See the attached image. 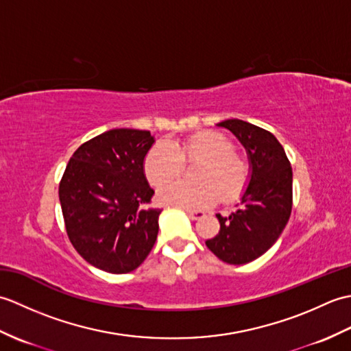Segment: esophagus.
I'll return each instance as SVG.
<instances>
[{"mask_svg": "<svg viewBox=\"0 0 351 351\" xmlns=\"http://www.w3.org/2000/svg\"><path fill=\"white\" fill-rule=\"evenodd\" d=\"M187 211V214L190 215L191 220H200L205 217V213L204 211H195V210H185Z\"/></svg>", "mask_w": 351, "mask_h": 351, "instance_id": "obj_1", "label": "esophagus"}]
</instances>
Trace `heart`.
Returning a JSON list of instances; mask_svg holds the SVG:
<instances>
[{"label": "heart", "mask_w": 351, "mask_h": 351, "mask_svg": "<svg viewBox=\"0 0 351 351\" xmlns=\"http://www.w3.org/2000/svg\"><path fill=\"white\" fill-rule=\"evenodd\" d=\"M191 161H199L193 170L196 182L178 181L161 189L158 199L162 204L206 210L217 202L219 196L221 200H232L245 187L247 162L232 152V143L225 136L214 131L155 145L145 158V175L154 187H161L176 180L184 162Z\"/></svg>", "instance_id": "obj_1"}]
</instances>
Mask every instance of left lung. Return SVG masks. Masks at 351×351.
<instances>
[{
  "mask_svg": "<svg viewBox=\"0 0 351 351\" xmlns=\"http://www.w3.org/2000/svg\"><path fill=\"white\" fill-rule=\"evenodd\" d=\"M217 125L244 146L250 180L235 211L217 214L219 234L205 244L223 263L241 265L264 255L285 229L293 208V169L271 132L240 119Z\"/></svg>",
  "mask_w": 351,
  "mask_h": 351,
  "instance_id": "left-lung-1",
  "label": "left lung"
}]
</instances>
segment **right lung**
Segmentation results:
<instances>
[{"label": "right lung", "instance_id": "obj_1", "mask_svg": "<svg viewBox=\"0 0 351 351\" xmlns=\"http://www.w3.org/2000/svg\"><path fill=\"white\" fill-rule=\"evenodd\" d=\"M154 141L149 131L110 130L81 145L66 166L58 187L66 232L99 270L130 273L154 247L161 210L146 208L154 190L143 170Z\"/></svg>", "mask_w": 351, "mask_h": 351}]
</instances>
